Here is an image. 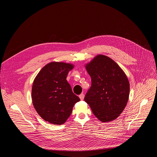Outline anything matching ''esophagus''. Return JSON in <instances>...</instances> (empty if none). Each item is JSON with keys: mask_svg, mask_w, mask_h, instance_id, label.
<instances>
[{"mask_svg": "<svg viewBox=\"0 0 157 157\" xmlns=\"http://www.w3.org/2000/svg\"><path fill=\"white\" fill-rule=\"evenodd\" d=\"M79 98H80L81 100H83L84 98V94L83 93H82V94H81L79 96Z\"/></svg>", "mask_w": 157, "mask_h": 157, "instance_id": "esophagus-1", "label": "esophagus"}]
</instances>
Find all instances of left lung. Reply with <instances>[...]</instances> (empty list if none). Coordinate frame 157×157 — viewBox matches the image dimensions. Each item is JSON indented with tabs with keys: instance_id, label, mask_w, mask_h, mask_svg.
<instances>
[{
	"instance_id": "obj_1",
	"label": "left lung",
	"mask_w": 157,
	"mask_h": 157,
	"mask_svg": "<svg viewBox=\"0 0 157 157\" xmlns=\"http://www.w3.org/2000/svg\"><path fill=\"white\" fill-rule=\"evenodd\" d=\"M91 78V86L84 101L101 122L117 119L129 97L130 83L121 67L109 57L98 55L85 65Z\"/></svg>"
}]
</instances>
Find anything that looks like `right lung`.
Segmentation results:
<instances>
[{
    "label": "right lung",
    "mask_w": 157,
    "mask_h": 157,
    "mask_svg": "<svg viewBox=\"0 0 157 157\" xmlns=\"http://www.w3.org/2000/svg\"><path fill=\"white\" fill-rule=\"evenodd\" d=\"M74 65L51 62L35 77L32 89L33 105L39 116L55 125L63 124L70 116L74 105L80 99L66 80Z\"/></svg>",
    "instance_id": "obj_1"
}]
</instances>
